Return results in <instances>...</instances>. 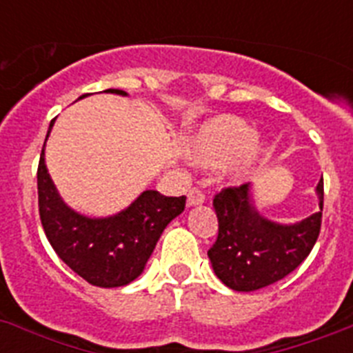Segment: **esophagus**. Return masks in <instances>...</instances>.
<instances>
[{"label": "esophagus", "instance_id": "obj_1", "mask_svg": "<svg viewBox=\"0 0 353 353\" xmlns=\"http://www.w3.org/2000/svg\"><path fill=\"white\" fill-rule=\"evenodd\" d=\"M204 194H202L201 190L194 188V190H190L188 192V199H186V206L188 208H194V206H199V204H202L204 202Z\"/></svg>", "mask_w": 353, "mask_h": 353}]
</instances>
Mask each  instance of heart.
<instances>
[{
	"instance_id": "heart-1",
	"label": "heart",
	"mask_w": 353,
	"mask_h": 353,
	"mask_svg": "<svg viewBox=\"0 0 353 353\" xmlns=\"http://www.w3.org/2000/svg\"><path fill=\"white\" fill-rule=\"evenodd\" d=\"M185 152L197 167L220 168L229 183L243 185L266 163L268 147L243 119L220 115L186 137Z\"/></svg>"
}]
</instances>
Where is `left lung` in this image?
Returning a JSON list of instances; mask_svg holds the SVG:
<instances>
[{
	"label": "left lung",
	"instance_id": "obj_1",
	"mask_svg": "<svg viewBox=\"0 0 353 353\" xmlns=\"http://www.w3.org/2000/svg\"><path fill=\"white\" fill-rule=\"evenodd\" d=\"M316 195L320 211L295 223L274 222L259 213L250 183L214 195L219 236L208 250L214 275L234 291H256L291 274L320 234L323 179Z\"/></svg>",
	"mask_w": 353,
	"mask_h": 353
}]
</instances>
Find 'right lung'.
I'll use <instances>...</instances> for the list:
<instances>
[{
	"mask_svg": "<svg viewBox=\"0 0 353 353\" xmlns=\"http://www.w3.org/2000/svg\"><path fill=\"white\" fill-rule=\"evenodd\" d=\"M104 92L128 96L119 88ZM54 121L49 124L46 142ZM46 142L37 186L42 228L53 250L92 286L119 288L133 283L145 268L161 232L183 213L186 197H165L156 190H145L112 216H85L67 206L58 194L46 167Z\"/></svg>",
	"mask_w": 353,
	"mask_h": 353,
	"instance_id": "obj_1",
	"label": "right lung"
}]
</instances>
